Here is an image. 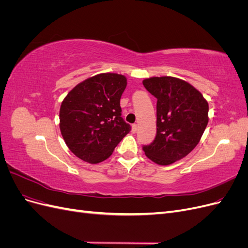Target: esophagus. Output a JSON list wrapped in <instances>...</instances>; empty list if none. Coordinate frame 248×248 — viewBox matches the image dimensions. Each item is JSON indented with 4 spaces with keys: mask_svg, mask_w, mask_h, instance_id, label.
<instances>
[{
    "mask_svg": "<svg viewBox=\"0 0 248 248\" xmlns=\"http://www.w3.org/2000/svg\"><path fill=\"white\" fill-rule=\"evenodd\" d=\"M138 128H139L138 124H133V125H132V132L136 133V132L138 131Z\"/></svg>",
    "mask_w": 248,
    "mask_h": 248,
    "instance_id": "34e87169",
    "label": "esophagus"
}]
</instances>
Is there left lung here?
<instances>
[{
	"mask_svg": "<svg viewBox=\"0 0 248 248\" xmlns=\"http://www.w3.org/2000/svg\"><path fill=\"white\" fill-rule=\"evenodd\" d=\"M142 85L157 99L156 137L142 150L155 163L168 166L199 144L208 124V102L196 88L176 78H151Z\"/></svg>",
	"mask_w": 248,
	"mask_h": 248,
	"instance_id": "8db88e82",
	"label": "left lung"
}]
</instances>
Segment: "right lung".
<instances>
[{"instance_id": "1", "label": "right lung", "mask_w": 248, "mask_h": 248, "mask_svg": "<svg viewBox=\"0 0 248 248\" xmlns=\"http://www.w3.org/2000/svg\"><path fill=\"white\" fill-rule=\"evenodd\" d=\"M126 85L121 74L101 73L80 82L65 97L60 129L70 151L81 160H106L131 130L120 107Z\"/></svg>"}]
</instances>
